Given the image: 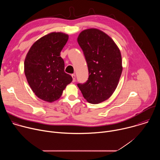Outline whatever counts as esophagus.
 I'll return each instance as SVG.
<instances>
[{"instance_id":"1","label":"esophagus","mask_w":160,"mask_h":160,"mask_svg":"<svg viewBox=\"0 0 160 160\" xmlns=\"http://www.w3.org/2000/svg\"><path fill=\"white\" fill-rule=\"evenodd\" d=\"M72 77L73 78V82H75V78H76V76L75 74H73L72 75Z\"/></svg>"}]
</instances>
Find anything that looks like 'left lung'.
<instances>
[{"instance_id": "left-lung-1", "label": "left lung", "mask_w": 160, "mask_h": 160, "mask_svg": "<svg viewBox=\"0 0 160 160\" xmlns=\"http://www.w3.org/2000/svg\"><path fill=\"white\" fill-rule=\"evenodd\" d=\"M77 41L89 75L86 83L77 85L88 102L101 103L109 99L118 86L123 70L120 51L109 35L97 28L83 30Z\"/></svg>"}]
</instances>
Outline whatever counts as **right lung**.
Instances as JSON below:
<instances>
[{
    "label": "right lung",
    "mask_w": 160,
    "mask_h": 160,
    "mask_svg": "<svg viewBox=\"0 0 160 160\" xmlns=\"http://www.w3.org/2000/svg\"><path fill=\"white\" fill-rule=\"evenodd\" d=\"M68 37L62 32L45 35L32 45L25 58L24 71L30 88L39 99L48 102L59 99L73 80L64 72L60 56Z\"/></svg>",
    "instance_id": "1"
}]
</instances>
